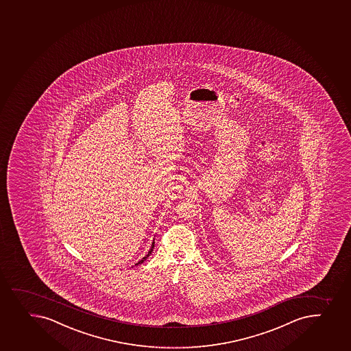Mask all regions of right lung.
I'll return each instance as SVG.
<instances>
[{"label":"right lung","mask_w":351,"mask_h":351,"mask_svg":"<svg viewBox=\"0 0 351 351\" xmlns=\"http://www.w3.org/2000/svg\"><path fill=\"white\" fill-rule=\"evenodd\" d=\"M153 247H154V239H153L152 245H151V249H149V251H148L147 254L145 256L141 261H138L137 264H134V266H137V265L141 264V263H144L146 259H147L148 257H149V254H152L153 252Z\"/></svg>","instance_id":"right-lung-1"}]
</instances>
